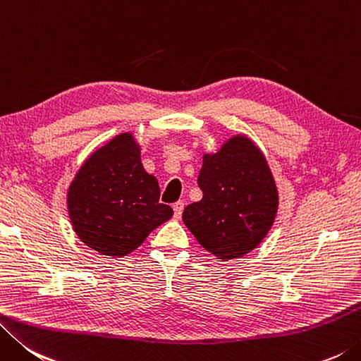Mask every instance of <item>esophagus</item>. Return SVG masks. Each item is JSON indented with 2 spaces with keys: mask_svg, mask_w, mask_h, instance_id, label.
<instances>
[{
  "mask_svg": "<svg viewBox=\"0 0 361 361\" xmlns=\"http://www.w3.org/2000/svg\"><path fill=\"white\" fill-rule=\"evenodd\" d=\"M173 210H174V216L176 219H180L182 210H183V201H178L173 204Z\"/></svg>",
  "mask_w": 361,
  "mask_h": 361,
  "instance_id": "1",
  "label": "esophagus"
}]
</instances>
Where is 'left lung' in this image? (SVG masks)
Returning <instances> with one entry per match:
<instances>
[{
  "label": "left lung",
  "mask_w": 361,
  "mask_h": 361,
  "mask_svg": "<svg viewBox=\"0 0 361 361\" xmlns=\"http://www.w3.org/2000/svg\"><path fill=\"white\" fill-rule=\"evenodd\" d=\"M202 200L182 214L185 226L219 259H235L262 242L274 224L278 192L255 142L234 137L206 154L198 176Z\"/></svg>",
  "instance_id": "obj_1"
}]
</instances>
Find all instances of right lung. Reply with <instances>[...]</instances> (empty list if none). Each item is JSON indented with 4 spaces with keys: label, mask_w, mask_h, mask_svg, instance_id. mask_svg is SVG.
Masks as SVG:
<instances>
[{
    "label": "right lung",
    "mask_w": 361,
    "mask_h": 361,
    "mask_svg": "<svg viewBox=\"0 0 361 361\" xmlns=\"http://www.w3.org/2000/svg\"><path fill=\"white\" fill-rule=\"evenodd\" d=\"M73 231L105 256H126L173 216L130 133L118 135L78 169L67 193Z\"/></svg>",
    "instance_id": "add662e5"
}]
</instances>
